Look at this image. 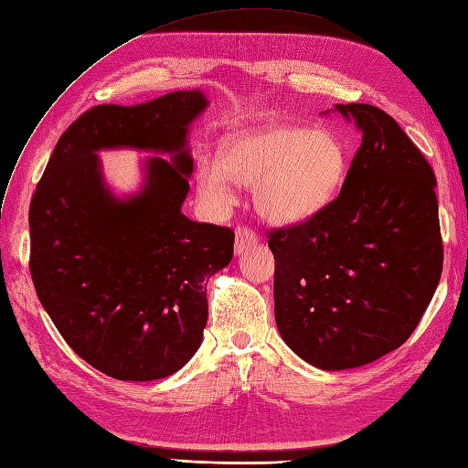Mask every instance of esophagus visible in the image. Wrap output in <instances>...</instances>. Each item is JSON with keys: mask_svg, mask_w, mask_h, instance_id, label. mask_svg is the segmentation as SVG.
<instances>
[{"mask_svg": "<svg viewBox=\"0 0 468 468\" xmlns=\"http://www.w3.org/2000/svg\"><path fill=\"white\" fill-rule=\"evenodd\" d=\"M258 234L254 230L246 229V226H238L236 229V244H234V251L236 256H244L248 250H251L254 246H258Z\"/></svg>", "mask_w": 468, "mask_h": 468, "instance_id": "1", "label": "esophagus"}]
</instances>
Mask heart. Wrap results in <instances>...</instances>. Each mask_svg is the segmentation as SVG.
I'll return each instance as SVG.
<instances>
[{
	"instance_id": "heart-1",
	"label": "heart",
	"mask_w": 468,
	"mask_h": 468,
	"mask_svg": "<svg viewBox=\"0 0 468 468\" xmlns=\"http://www.w3.org/2000/svg\"><path fill=\"white\" fill-rule=\"evenodd\" d=\"M348 165V147L336 132L273 123L226 137L220 161L200 157L197 188L212 212H224L236 200L232 181L251 186L260 217L287 226L331 203Z\"/></svg>"
}]
</instances>
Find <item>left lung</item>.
Segmentation results:
<instances>
[{
    "label": "left lung",
    "mask_w": 468,
    "mask_h": 468,
    "mask_svg": "<svg viewBox=\"0 0 468 468\" xmlns=\"http://www.w3.org/2000/svg\"><path fill=\"white\" fill-rule=\"evenodd\" d=\"M362 144L340 195L307 222L270 234L275 323L319 370H348L399 348L443 270L435 175L398 122L336 104Z\"/></svg>",
    "instance_id": "8db88e82"
}]
</instances>
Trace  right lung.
Returning <instances> with one entry per match:
<instances>
[{"instance_id": "right-lung-1", "label": "right lung", "mask_w": 468, "mask_h": 468, "mask_svg": "<svg viewBox=\"0 0 468 468\" xmlns=\"http://www.w3.org/2000/svg\"><path fill=\"white\" fill-rule=\"evenodd\" d=\"M208 104L195 88L92 108L60 135L33 195L37 297L69 346L116 380H161L195 356L207 282L232 260V230L181 210L195 167L188 130ZM113 148L152 154L133 194L105 181L97 154Z\"/></svg>"}]
</instances>
